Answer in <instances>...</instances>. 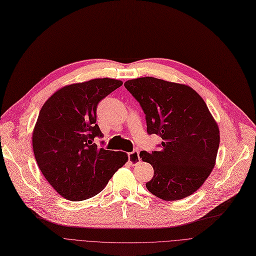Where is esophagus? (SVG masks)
Listing matches in <instances>:
<instances>
[{"label":"esophagus","mask_w":256,"mask_h":256,"mask_svg":"<svg viewBox=\"0 0 256 256\" xmlns=\"http://www.w3.org/2000/svg\"><path fill=\"white\" fill-rule=\"evenodd\" d=\"M140 160V156L138 150H134L132 152L128 154V162L130 164H137Z\"/></svg>","instance_id":"obj_1"}]
</instances>
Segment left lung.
<instances>
[{
  "label": "left lung",
  "mask_w": 256,
  "mask_h": 256,
  "mask_svg": "<svg viewBox=\"0 0 256 256\" xmlns=\"http://www.w3.org/2000/svg\"><path fill=\"white\" fill-rule=\"evenodd\" d=\"M124 86L142 106L147 132L163 139L160 152H140L154 171L147 190L166 201L192 195L212 171L220 143L206 104L190 86L152 76L128 80Z\"/></svg>",
  "instance_id": "left-lung-1"
}]
</instances>
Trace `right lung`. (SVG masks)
Wrapping results in <instances>:
<instances>
[{"label":"right lung","mask_w":256,"mask_h":256,"mask_svg":"<svg viewBox=\"0 0 256 256\" xmlns=\"http://www.w3.org/2000/svg\"><path fill=\"white\" fill-rule=\"evenodd\" d=\"M122 85L115 78H93L66 85L44 102L35 124L32 144L37 165L58 194L70 201L96 196L128 160L124 152L98 148L102 137L96 108Z\"/></svg>","instance_id":"obj_1"}]
</instances>
